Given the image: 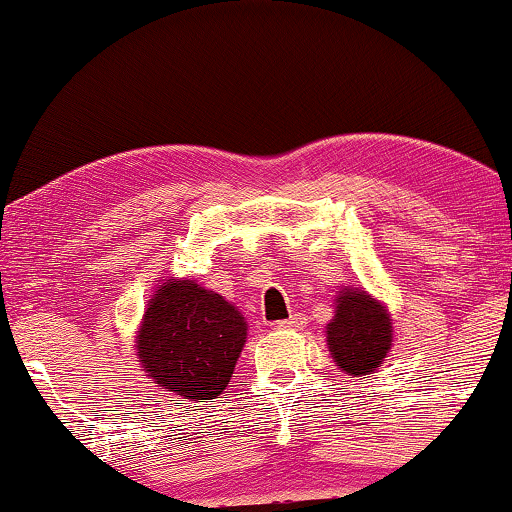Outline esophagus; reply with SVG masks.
Instances as JSON below:
<instances>
[{"instance_id": "esophagus-1", "label": "esophagus", "mask_w": 512, "mask_h": 512, "mask_svg": "<svg viewBox=\"0 0 512 512\" xmlns=\"http://www.w3.org/2000/svg\"><path fill=\"white\" fill-rule=\"evenodd\" d=\"M300 326H303V317H300V314H291L289 319L277 321V328H300Z\"/></svg>"}]
</instances>
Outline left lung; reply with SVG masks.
<instances>
[{
	"mask_svg": "<svg viewBox=\"0 0 512 512\" xmlns=\"http://www.w3.org/2000/svg\"><path fill=\"white\" fill-rule=\"evenodd\" d=\"M326 335L328 349L342 370L352 375H368L387 359L391 321L382 305L366 293L345 289L340 293Z\"/></svg>",
	"mask_w": 512,
	"mask_h": 512,
	"instance_id": "obj_1",
	"label": "left lung"
}]
</instances>
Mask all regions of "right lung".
<instances>
[{"mask_svg":"<svg viewBox=\"0 0 512 512\" xmlns=\"http://www.w3.org/2000/svg\"><path fill=\"white\" fill-rule=\"evenodd\" d=\"M247 340V321L200 284L158 286L139 328V361L158 387L207 403L228 387Z\"/></svg>","mask_w":512,"mask_h":512,"instance_id":"right-lung-1","label":"right lung"}]
</instances>
